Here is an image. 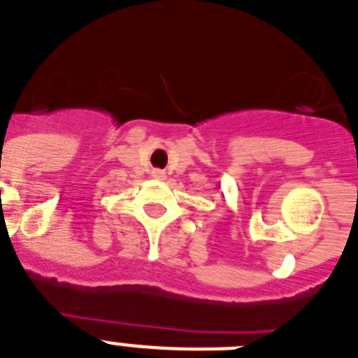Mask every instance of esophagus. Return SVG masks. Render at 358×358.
<instances>
[{"instance_id":"34e87169","label":"esophagus","mask_w":358,"mask_h":358,"mask_svg":"<svg viewBox=\"0 0 358 358\" xmlns=\"http://www.w3.org/2000/svg\"><path fill=\"white\" fill-rule=\"evenodd\" d=\"M152 176H155L156 180H164L165 173H164V171H160V169H155V171H152Z\"/></svg>"}]
</instances>
